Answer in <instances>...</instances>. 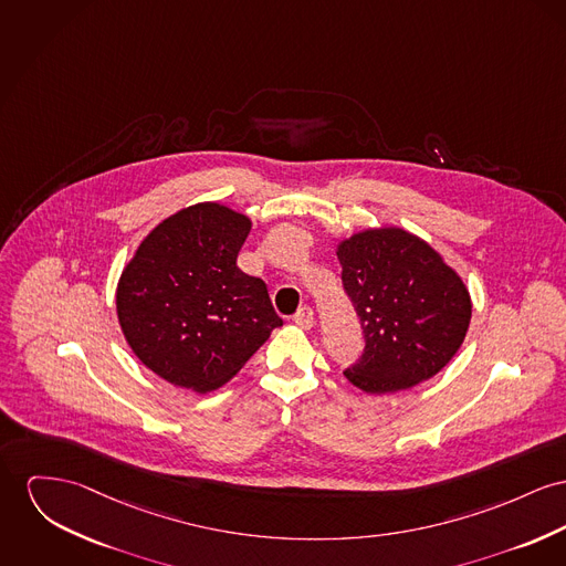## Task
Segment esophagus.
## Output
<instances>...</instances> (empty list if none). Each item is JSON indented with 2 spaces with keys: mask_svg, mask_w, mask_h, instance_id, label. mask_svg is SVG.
Segmentation results:
<instances>
[{
  "mask_svg": "<svg viewBox=\"0 0 566 566\" xmlns=\"http://www.w3.org/2000/svg\"><path fill=\"white\" fill-rule=\"evenodd\" d=\"M296 326H301L302 331H308L313 326V311L308 306H302L301 311L294 315Z\"/></svg>",
  "mask_w": 566,
  "mask_h": 566,
  "instance_id": "1",
  "label": "esophagus"
}]
</instances>
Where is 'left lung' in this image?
I'll return each mask as SVG.
<instances>
[{
  "instance_id": "8db88e82",
  "label": "left lung",
  "mask_w": 566,
  "mask_h": 566,
  "mask_svg": "<svg viewBox=\"0 0 566 566\" xmlns=\"http://www.w3.org/2000/svg\"><path fill=\"white\" fill-rule=\"evenodd\" d=\"M337 258L367 340L345 377L386 395L440 374L472 317L468 285L442 253L403 227L381 226L340 238Z\"/></svg>"
}]
</instances>
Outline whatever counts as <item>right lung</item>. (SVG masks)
Masks as SVG:
<instances>
[{
  "label": "right lung",
  "mask_w": 566,
  "mask_h": 566,
  "mask_svg": "<svg viewBox=\"0 0 566 566\" xmlns=\"http://www.w3.org/2000/svg\"><path fill=\"white\" fill-rule=\"evenodd\" d=\"M251 227L244 212L199 201L163 219L124 265L115 290L122 335L165 381L212 392L283 326L264 281L235 265Z\"/></svg>",
  "instance_id": "1"
}]
</instances>
